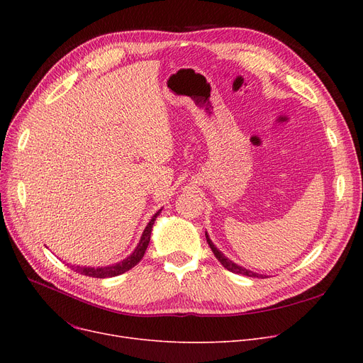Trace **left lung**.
<instances>
[{"mask_svg": "<svg viewBox=\"0 0 363 363\" xmlns=\"http://www.w3.org/2000/svg\"><path fill=\"white\" fill-rule=\"evenodd\" d=\"M206 240H207V242H208V247H211V249H212L215 257L220 262V264L223 266V268H226L228 271H231V272H234V274H241V275H245V277H252V278H264V275H260V274H256V272H253V271L245 269V268H242V266H238V264L234 263L233 260L225 257L223 253H220V252L216 249V245L212 242V240L208 238L207 233H206Z\"/></svg>", "mask_w": 363, "mask_h": 363, "instance_id": "8db88e82", "label": "left lung"}]
</instances>
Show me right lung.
I'll use <instances>...</instances> for the list:
<instances>
[{"label":"right lung","mask_w":363,"mask_h":363,"mask_svg":"<svg viewBox=\"0 0 363 363\" xmlns=\"http://www.w3.org/2000/svg\"><path fill=\"white\" fill-rule=\"evenodd\" d=\"M160 212H162V208L155 216L151 218V220L145 226V230L143 233V237H141L138 245L135 247V250H133V253L130 256H128L126 259H123L122 262L110 264V266H101V268H86V266H74V264H70V268L74 272L86 275V277H92V278H111V277H118V275L132 269L133 266H135L143 259V256L147 250L148 242H150V237H151L152 225H155V220L160 215Z\"/></svg>","instance_id":"obj_1"}]
</instances>
